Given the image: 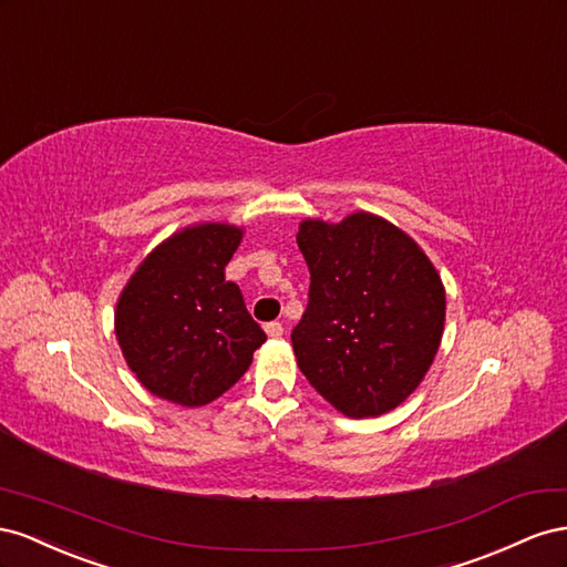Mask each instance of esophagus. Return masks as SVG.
Instances as JSON below:
<instances>
[{"instance_id": "esophagus-1", "label": "esophagus", "mask_w": 567, "mask_h": 567, "mask_svg": "<svg viewBox=\"0 0 567 567\" xmlns=\"http://www.w3.org/2000/svg\"><path fill=\"white\" fill-rule=\"evenodd\" d=\"M282 332H285L282 322H278V320L266 322V334H268V337H282Z\"/></svg>"}]
</instances>
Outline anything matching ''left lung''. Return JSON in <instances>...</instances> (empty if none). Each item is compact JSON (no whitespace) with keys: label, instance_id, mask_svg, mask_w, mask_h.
I'll list each match as a JSON object with an SVG mask.
<instances>
[{"label":"left lung","instance_id":"left-lung-1","mask_svg":"<svg viewBox=\"0 0 567 567\" xmlns=\"http://www.w3.org/2000/svg\"><path fill=\"white\" fill-rule=\"evenodd\" d=\"M297 245L311 272L292 347L313 390L349 417L406 399L442 342L446 297L415 241L373 214L303 220Z\"/></svg>","mask_w":567,"mask_h":567}]
</instances>
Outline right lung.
Masks as SVG:
<instances>
[{"label": "right lung", "instance_id": "add662e5", "mask_svg": "<svg viewBox=\"0 0 567 567\" xmlns=\"http://www.w3.org/2000/svg\"><path fill=\"white\" fill-rule=\"evenodd\" d=\"M239 239L235 225H194L156 247L125 285L116 337L152 394L187 409L212 403L266 342L239 287L225 280Z\"/></svg>", "mask_w": 567, "mask_h": 567}]
</instances>
